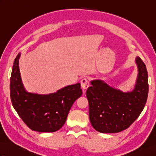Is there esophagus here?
<instances>
[{
  "label": "esophagus",
  "instance_id": "1",
  "mask_svg": "<svg viewBox=\"0 0 156 156\" xmlns=\"http://www.w3.org/2000/svg\"><path fill=\"white\" fill-rule=\"evenodd\" d=\"M81 87L83 89V90L85 91L88 88L90 87V82H89V80L87 78H84L82 79L81 80Z\"/></svg>",
  "mask_w": 156,
  "mask_h": 156
}]
</instances>
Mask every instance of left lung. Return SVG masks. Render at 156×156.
<instances>
[{"label": "left lung", "mask_w": 156, "mask_h": 156, "mask_svg": "<svg viewBox=\"0 0 156 156\" xmlns=\"http://www.w3.org/2000/svg\"><path fill=\"white\" fill-rule=\"evenodd\" d=\"M139 74L134 90L122 92L102 80H93L87 91L89 119L92 127L101 133H118L136 120L146 103L149 85L146 66L136 58Z\"/></svg>", "instance_id": "left-lung-1"}]
</instances>
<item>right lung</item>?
<instances>
[{"label":"right lung","instance_id":"add662e5","mask_svg":"<svg viewBox=\"0 0 156 156\" xmlns=\"http://www.w3.org/2000/svg\"><path fill=\"white\" fill-rule=\"evenodd\" d=\"M20 55L19 53L15 59L10 81L13 107L31 130L39 132L59 130L64 125L73 103L82 94L80 84L67 86L55 93L47 95L27 92L20 76Z\"/></svg>","mask_w":156,"mask_h":156}]
</instances>
